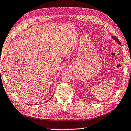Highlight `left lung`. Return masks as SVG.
Segmentation results:
<instances>
[{
	"mask_svg": "<svg viewBox=\"0 0 131 131\" xmlns=\"http://www.w3.org/2000/svg\"><path fill=\"white\" fill-rule=\"evenodd\" d=\"M113 38H114L115 40V41H116V42H118V43L119 44V45H121V42L119 41V40L116 38V37H115V36H113Z\"/></svg>",
	"mask_w": 131,
	"mask_h": 131,
	"instance_id": "8db88e82",
	"label": "left lung"
}]
</instances>
